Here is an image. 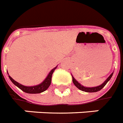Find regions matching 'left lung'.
<instances>
[{"instance_id":"left-lung-1","label":"left lung","mask_w":123,"mask_h":123,"mask_svg":"<svg viewBox=\"0 0 123 123\" xmlns=\"http://www.w3.org/2000/svg\"><path fill=\"white\" fill-rule=\"evenodd\" d=\"M112 75L113 73L108 77V79H107L105 82H103L101 85H100V86H97V87H84V86H82L80 83H79V82H77V81L74 79V77H73V76H72V79H73V84H75V86L80 90H81L82 91L87 92H94L99 91H100L101 89H103V88L104 87V86L107 84V82L111 80V77H112Z\"/></svg>"}]
</instances>
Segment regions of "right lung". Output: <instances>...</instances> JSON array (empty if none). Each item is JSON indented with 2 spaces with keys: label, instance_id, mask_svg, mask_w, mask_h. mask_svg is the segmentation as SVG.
I'll use <instances>...</instances> for the list:
<instances>
[{
  "label": "right lung",
  "instance_id": "1",
  "mask_svg": "<svg viewBox=\"0 0 123 123\" xmlns=\"http://www.w3.org/2000/svg\"><path fill=\"white\" fill-rule=\"evenodd\" d=\"M56 68L57 67L54 68V69H52V71L49 73V74H48V75L46 78V79H45L41 84H40L39 85H37V86H32V87L24 86H23V85H22V84L18 83V82H16L15 80H14L9 75V78L10 79L11 82H12L15 86H17L18 88H20V89L22 90V91L24 92H27V93L29 94L41 93L42 92H44V91H46V90L49 87V86H50V84H51V81H52V74L54 73V70L56 69Z\"/></svg>",
  "mask_w": 123,
  "mask_h": 123
}]
</instances>
